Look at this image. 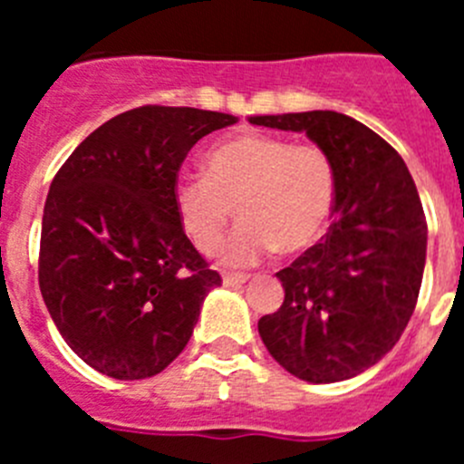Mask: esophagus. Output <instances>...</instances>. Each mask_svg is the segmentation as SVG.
I'll return each instance as SVG.
<instances>
[{
    "label": "esophagus",
    "instance_id": "1",
    "mask_svg": "<svg viewBox=\"0 0 464 464\" xmlns=\"http://www.w3.org/2000/svg\"><path fill=\"white\" fill-rule=\"evenodd\" d=\"M248 278H251L248 274H232V272L223 274V283L225 285H232V288H235V285H244Z\"/></svg>",
    "mask_w": 464,
    "mask_h": 464
}]
</instances>
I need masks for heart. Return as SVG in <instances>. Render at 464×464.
<instances>
[{
  "label": "heart",
  "mask_w": 464,
  "mask_h": 464,
  "mask_svg": "<svg viewBox=\"0 0 464 464\" xmlns=\"http://www.w3.org/2000/svg\"><path fill=\"white\" fill-rule=\"evenodd\" d=\"M334 190V165L321 146L246 132L208 150L204 176L174 183V211L197 251L213 256L235 204L241 223L225 248V262L253 265L274 248H309L325 229Z\"/></svg>",
  "instance_id": "1"
}]
</instances>
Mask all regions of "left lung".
I'll list each match as a JSON object with an SVG mask.
<instances>
[{
	"instance_id": "1",
	"label": "left lung",
	"mask_w": 464,
	"mask_h": 464,
	"mask_svg": "<svg viewBox=\"0 0 464 464\" xmlns=\"http://www.w3.org/2000/svg\"><path fill=\"white\" fill-rule=\"evenodd\" d=\"M248 121L304 132L330 155L337 176V218L321 244L276 274L285 299L262 315L257 332L272 358L297 379H353L400 342L416 309L428 251L416 183L391 143L337 111Z\"/></svg>"
}]
</instances>
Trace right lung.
I'll list each match as a JSON object with an SVG mask.
<instances>
[{"mask_svg":"<svg viewBox=\"0 0 464 464\" xmlns=\"http://www.w3.org/2000/svg\"><path fill=\"white\" fill-rule=\"evenodd\" d=\"M237 118L139 106L97 127L57 171L44 207L39 288L85 364L111 379L179 358L220 274L181 229L174 183L188 150Z\"/></svg>","mask_w":464,"mask_h":464,"instance_id":"add662e5","label":"right lung"}]
</instances>
